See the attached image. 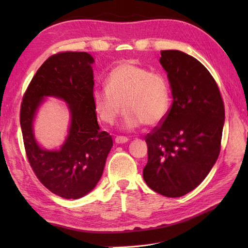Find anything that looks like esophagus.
Returning a JSON list of instances; mask_svg holds the SVG:
<instances>
[{"instance_id":"34e87169","label":"esophagus","mask_w":248,"mask_h":248,"mask_svg":"<svg viewBox=\"0 0 248 248\" xmlns=\"http://www.w3.org/2000/svg\"><path fill=\"white\" fill-rule=\"evenodd\" d=\"M128 140H129V139L125 138V136H116V139H115V141L117 144H124V143H127Z\"/></svg>"}]
</instances>
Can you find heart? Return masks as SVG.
Segmentation results:
<instances>
[{"mask_svg":"<svg viewBox=\"0 0 248 248\" xmlns=\"http://www.w3.org/2000/svg\"><path fill=\"white\" fill-rule=\"evenodd\" d=\"M92 99L99 118L108 124L115 123L124 108L127 129L160 124L171 104L167 78L131 62L115 66L105 78V88H94Z\"/></svg>","mask_w":248,"mask_h":248,"instance_id":"heart-1","label":"heart"}]
</instances>
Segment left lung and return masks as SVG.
Listing matches in <instances>:
<instances>
[{
	"label": "left lung",
	"instance_id": "1",
	"mask_svg": "<svg viewBox=\"0 0 248 248\" xmlns=\"http://www.w3.org/2000/svg\"><path fill=\"white\" fill-rule=\"evenodd\" d=\"M172 104L162 124L146 135L144 180L166 197L197 187L217 162L225 108L217 82L202 62L178 50L161 52Z\"/></svg>",
	"mask_w": 248,
	"mask_h": 248
}]
</instances>
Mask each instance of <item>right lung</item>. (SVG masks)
<instances>
[{
	"label": "right lung",
	"mask_w": 248,
	"mask_h": 248,
	"mask_svg": "<svg viewBox=\"0 0 248 248\" xmlns=\"http://www.w3.org/2000/svg\"><path fill=\"white\" fill-rule=\"evenodd\" d=\"M93 62L86 52L50 56L31 78L21 102L20 124L31 170L49 191L66 199L81 198L96 186L113 146L112 136L100 130L93 104ZM50 95L64 99L72 116L60 151L41 149L32 132L35 110Z\"/></svg>",
	"instance_id": "obj_1"
}]
</instances>
